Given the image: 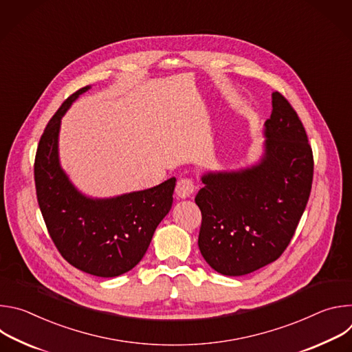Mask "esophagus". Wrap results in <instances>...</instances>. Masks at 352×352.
<instances>
[{
  "label": "esophagus",
  "instance_id": "34e87169",
  "mask_svg": "<svg viewBox=\"0 0 352 352\" xmlns=\"http://www.w3.org/2000/svg\"><path fill=\"white\" fill-rule=\"evenodd\" d=\"M195 192V182L190 178H181L175 186V195L178 199L190 197Z\"/></svg>",
  "mask_w": 352,
  "mask_h": 352
}]
</instances>
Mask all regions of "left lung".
Instances as JSON below:
<instances>
[{
	"label": "left lung",
	"instance_id": "obj_1",
	"mask_svg": "<svg viewBox=\"0 0 352 352\" xmlns=\"http://www.w3.org/2000/svg\"><path fill=\"white\" fill-rule=\"evenodd\" d=\"M263 156L235 171H209L195 197L199 249L212 269L243 276L277 261L304 214L314 179L305 128L287 98L272 94Z\"/></svg>",
	"mask_w": 352,
	"mask_h": 352
}]
</instances>
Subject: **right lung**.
I'll return each mask as SVG.
<instances>
[{"mask_svg": "<svg viewBox=\"0 0 352 352\" xmlns=\"http://www.w3.org/2000/svg\"><path fill=\"white\" fill-rule=\"evenodd\" d=\"M89 89L69 96L47 124L34 160L36 193L48 234L63 258L91 276L117 277L142 261L173 206L177 179L106 199L78 190L60 164L58 135L61 118Z\"/></svg>", "mask_w": 352, "mask_h": 352, "instance_id": "1", "label": "right lung"}]
</instances>
